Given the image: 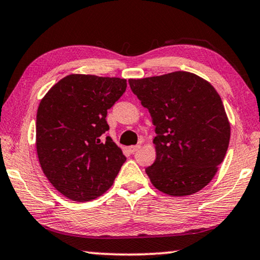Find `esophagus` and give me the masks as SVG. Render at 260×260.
Returning <instances> with one entry per match:
<instances>
[{"label":"esophagus","mask_w":260,"mask_h":260,"mask_svg":"<svg viewBox=\"0 0 260 260\" xmlns=\"http://www.w3.org/2000/svg\"><path fill=\"white\" fill-rule=\"evenodd\" d=\"M141 149V145H133V146H129V151L131 153H135L136 151H138V150Z\"/></svg>","instance_id":"34e87169"}]
</instances>
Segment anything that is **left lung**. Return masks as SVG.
Here are the masks:
<instances>
[{
	"mask_svg": "<svg viewBox=\"0 0 260 260\" xmlns=\"http://www.w3.org/2000/svg\"><path fill=\"white\" fill-rule=\"evenodd\" d=\"M129 84L156 126V160L145 169L153 186L176 197L198 192L216 175L230 141L220 96L209 82L186 71Z\"/></svg>",
	"mask_w": 260,
	"mask_h": 260,
	"instance_id": "obj_1",
	"label": "left lung"
}]
</instances>
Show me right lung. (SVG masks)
Here are the masks:
<instances>
[{
    "instance_id": "right-lung-1",
    "label": "right lung",
    "mask_w": 260,
    "mask_h": 260,
    "mask_svg": "<svg viewBox=\"0 0 260 260\" xmlns=\"http://www.w3.org/2000/svg\"><path fill=\"white\" fill-rule=\"evenodd\" d=\"M126 80L69 75L43 97L36 116L41 168L56 190L89 202L109 190L126 157L104 134L108 110L121 99Z\"/></svg>"
}]
</instances>
